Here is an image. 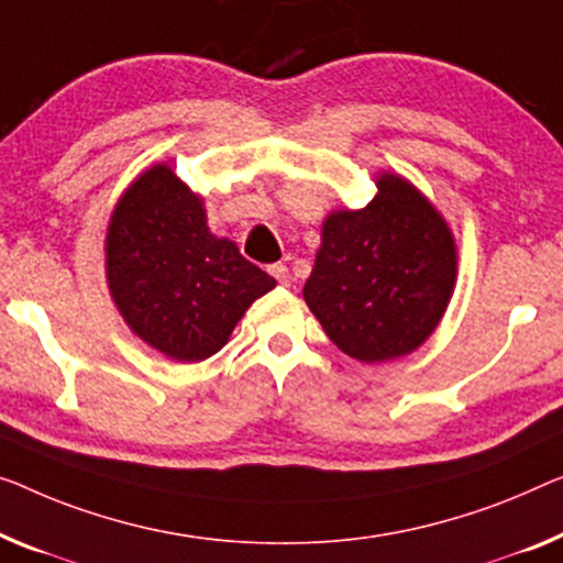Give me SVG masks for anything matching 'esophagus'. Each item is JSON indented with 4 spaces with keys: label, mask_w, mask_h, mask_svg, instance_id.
<instances>
[{
    "label": "esophagus",
    "mask_w": 563,
    "mask_h": 563,
    "mask_svg": "<svg viewBox=\"0 0 563 563\" xmlns=\"http://www.w3.org/2000/svg\"><path fill=\"white\" fill-rule=\"evenodd\" d=\"M267 271H271L273 278L278 280L280 285H285V288H288V285L292 283V278H290V271H288V267H285L283 263H275V265L267 267Z\"/></svg>",
    "instance_id": "1"
}]
</instances>
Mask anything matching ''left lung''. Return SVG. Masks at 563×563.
<instances>
[{
	"label": "left lung",
	"instance_id": "obj_1",
	"mask_svg": "<svg viewBox=\"0 0 563 563\" xmlns=\"http://www.w3.org/2000/svg\"><path fill=\"white\" fill-rule=\"evenodd\" d=\"M364 209L325 217L303 298L343 354L364 364L412 354L444 316L457 278L455 238L422 191L376 176Z\"/></svg>",
	"mask_w": 563,
	"mask_h": 563
}]
</instances>
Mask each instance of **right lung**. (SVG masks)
Here are the masks:
<instances>
[{
	"mask_svg": "<svg viewBox=\"0 0 563 563\" xmlns=\"http://www.w3.org/2000/svg\"><path fill=\"white\" fill-rule=\"evenodd\" d=\"M106 275L129 329L174 362L217 354L275 278L207 228L205 201L169 164H154L115 205Z\"/></svg>",
	"mask_w": 563,
	"mask_h": 563,
	"instance_id": "right-lung-1",
	"label": "right lung"
}]
</instances>
